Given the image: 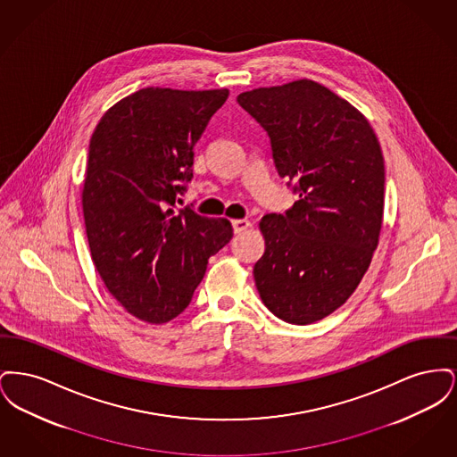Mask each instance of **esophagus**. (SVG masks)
Wrapping results in <instances>:
<instances>
[{
  "label": "esophagus",
  "mask_w": 457,
  "mask_h": 457,
  "mask_svg": "<svg viewBox=\"0 0 457 457\" xmlns=\"http://www.w3.org/2000/svg\"><path fill=\"white\" fill-rule=\"evenodd\" d=\"M231 224H233V229L237 235L250 228V220H246V219H235V220H231Z\"/></svg>",
  "instance_id": "1"
}]
</instances>
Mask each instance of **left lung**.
<instances>
[{"mask_svg": "<svg viewBox=\"0 0 457 457\" xmlns=\"http://www.w3.org/2000/svg\"><path fill=\"white\" fill-rule=\"evenodd\" d=\"M237 101L267 131L278 173L298 194L286 214L262 218L257 289L278 319L313 324L346 303L378 245V140L358 109L313 80L253 88Z\"/></svg>", "mask_w": 457, "mask_h": 457, "instance_id": "1", "label": "left lung"}]
</instances>
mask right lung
<instances>
[{"label": "right lung", "instance_id": "obj_1", "mask_svg": "<svg viewBox=\"0 0 457 457\" xmlns=\"http://www.w3.org/2000/svg\"><path fill=\"white\" fill-rule=\"evenodd\" d=\"M228 96V88H142L92 133L82 192L90 255L109 293L144 322L178 317L209 257L233 238L228 219L176 209L194 178L196 140Z\"/></svg>", "mask_w": 457, "mask_h": 457}]
</instances>
